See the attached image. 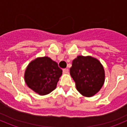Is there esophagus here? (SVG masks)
I'll return each instance as SVG.
<instances>
[{
  "mask_svg": "<svg viewBox=\"0 0 127 127\" xmlns=\"http://www.w3.org/2000/svg\"><path fill=\"white\" fill-rule=\"evenodd\" d=\"M63 72H64V73H65V74L69 73V69H64V70H63Z\"/></svg>",
  "mask_w": 127,
  "mask_h": 127,
  "instance_id": "34e87169",
  "label": "esophagus"
}]
</instances>
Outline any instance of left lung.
I'll return each mask as SVG.
<instances>
[{
    "mask_svg": "<svg viewBox=\"0 0 127 127\" xmlns=\"http://www.w3.org/2000/svg\"><path fill=\"white\" fill-rule=\"evenodd\" d=\"M70 74L77 90L85 97L97 94L105 81V71L100 62L91 56H77L72 61Z\"/></svg>",
    "mask_w": 127,
    "mask_h": 127,
    "instance_id": "left-lung-1",
    "label": "left lung"
}]
</instances>
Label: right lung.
Instances as JSON below:
<instances>
[{
    "instance_id": "obj_1",
    "label": "right lung",
    "mask_w": 127,
    "mask_h": 127,
    "mask_svg": "<svg viewBox=\"0 0 127 127\" xmlns=\"http://www.w3.org/2000/svg\"><path fill=\"white\" fill-rule=\"evenodd\" d=\"M62 70L48 57H38L30 62L25 71L26 84L40 95L49 94L57 87Z\"/></svg>"
}]
</instances>
